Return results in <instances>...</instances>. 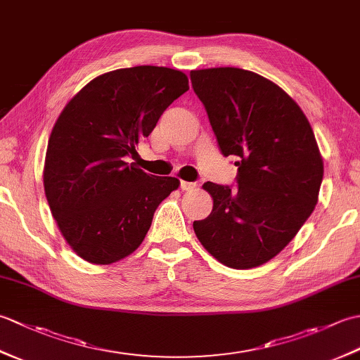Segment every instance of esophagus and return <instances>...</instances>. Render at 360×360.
<instances>
[{
    "label": "esophagus",
    "mask_w": 360,
    "mask_h": 360,
    "mask_svg": "<svg viewBox=\"0 0 360 360\" xmlns=\"http://www.w3.org/2000/svg\"><path fill=\"white\" fill-rule=\"evenodd\" d=\"M196 188L195 182H187V181H181V190H184V192H190V190Z\"/></svg>",
    "instance_id": "esophagus-1"
}]
</instances>
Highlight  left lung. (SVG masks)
Returning <instances> with one entry per match:
<instances>
[{"label": "left lung", "instance_id": "1", "mask_svg": "<svg viewBox=\"0 0 360 360\" xmlns=\"http://www.w3.org/2000/svg\"><path fill=\"white\" fill-rule=\"evenodd\" d=\"M224 156H236V188L205 182L213 198L193 229L205 250L233 269L269 262L314 210L323 159L300 106L274 82L240 68L190 71Z\"/></svg>", "mask_w": 360, "mask_h": 360}]
</instances>
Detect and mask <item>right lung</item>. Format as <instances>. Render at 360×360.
<instances>
[{
	"label": "right lung",
	"instance_id": "obj_1",
	"mask_svg": "<svg viewBox=\"0 0 360 360\" xmlns=\"http://www.w3.org/2000/svg\"><path fill=\"white\" fill-rule=\"evenodd\" d=\"M187 89L178 70L124 68L91 80L60 112L46 150L44 193L63 238L86 262L111 264L133 254L158 205L179 187L129 158Z\"/></svg>",
	"mask_w": 360,
	"mask_h": 360
}]
</instances>
